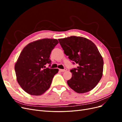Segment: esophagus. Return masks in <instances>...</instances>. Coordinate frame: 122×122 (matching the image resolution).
I'll return each mask as SVG.
<instances>
[{
    "instance_id": "esophagus-1",
    "label": "esophagus",
    "mask_w": 122,
    "mask_h": 122,
    "mask_svg": "<svg viewBox=\"0 0 122 122\" xmlns=\"http://www.w3.org/2000/svg\"><path fill=\"white\" fill-rule=\"evenodd\" d=\"M60 71H61V72H66V71H67V69H60Z\"/></svg>"
}]
</instances>
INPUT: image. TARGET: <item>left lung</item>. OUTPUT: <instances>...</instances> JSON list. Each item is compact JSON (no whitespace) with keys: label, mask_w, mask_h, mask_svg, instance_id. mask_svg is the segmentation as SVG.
<instances>
[{"label":"left lung","mask_w":122,"mask_h":122,"mask_svg":"<svg viewBox=\"0 0 122 122\" xmlns=\"http://www.w3.org/2000/svg\"><path fill=\"white\" fill-rule=\"evenodd\" d=\"M65 54L78 64L71 70L72 78L67 81L70 88L79 94L93 90L101 79L103 60L95 44L82 36H71L59 39Z\"/></svg>","instance_id":"8db88e82"}]
</instances>
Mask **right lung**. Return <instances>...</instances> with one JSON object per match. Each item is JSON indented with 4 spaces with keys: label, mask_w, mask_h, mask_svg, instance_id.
<instances>
[{
    "label": "right lung",
    "mask_w": 122,
    "mask_h": 122,
    "mask_svg": "<svg viewBox=\"0 0 122 122\" xmlns=\"http://www.w3.org/2000/svg\"><path fill=\"white\" fill-rule=\"evenodd\" d=\"M57 40L43 39L26 46L15 65L16 78L22 88L29 95L40 96L49 89L58 69L46 68L50 63L51 51Z\"/></svg>",
    "instance_id": "right-lung-1"
}]
</instances>
